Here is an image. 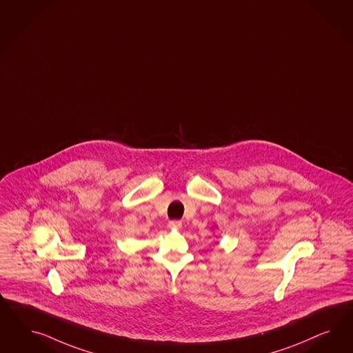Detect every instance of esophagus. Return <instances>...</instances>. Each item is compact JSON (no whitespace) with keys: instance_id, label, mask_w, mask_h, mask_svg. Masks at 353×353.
<instances>
[{"instance_id":"obj_1","label":"esophagus","mask_w":353,"mask_h":353,"mask_svg":"<svg viewBox=\"0 0 353 353\" xmlns=\"http://www.w3.org/2000/svg\"><path fill=\"white\" fill-rule=\"evenodd\" d=\"M182 223L181 221H179V220H172L168 223V228L172 229V230H179V229H181Z\"/></svg>"}]
</instances>
